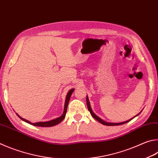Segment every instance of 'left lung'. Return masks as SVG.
<instances>
[{
  "mask_svg": "<svg viewBox=\"0 0 158 158\" xmlns=\"http://www.w3.org/2000/svg\"><path fill=\"white\" fill-rule=\"evenodd\" d=\"M86 102H87V106H88V110L90 111V114H91V115L93 116L94 119H95L96 120H97V121H98L99 122H100L101 123V124H104V125H106V126H118V125H122V124H126V123H127V122H130L131 119H133L134 117H135L136 116H137L138 115V114H137L136 116H135L134 117H133V118L132 119H129V120H127V121H126V122H121V123H110V122H104V120H102L101 118H99V117H97L95 114H94V113H93V111L92 110V109H91V107H90V102H89V100H88V97H86Z\"/></svg>",
  "mask_w": 158,
  "mask_h": 158,
  "instance_id": "1",
  "label": "left lung"
}]
</instances>
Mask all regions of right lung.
I'll return each mask as SVG.
<instances>
[{"label":"right lung","instance_id":"obj_1","mask_svg":"<svg viewBox=\"0 0 158 158\" xmlns=\"http://www.w3.org/2000/svg\"><path fill=\"white\" fill-rule=\"evenodd\" d=\"M74 91V89H71V90L68 92V93L66 96V99H65V107H64V113L62 114V115L61 117H58V118L56 119H54L51 120V121L49 122H36V123H31L30 122L27 121V120L23 118H22V117H20L18 114H17V115L19 116V117L20 119H21L23 121H24L25 122L28 123V124H31L33 126H35V127H54V126H55L56 124H59L60 122L63 121V119L65 118V114H66V112H67V108H68V103H69L70 101V97L72 95V93H73Z\"/></svg>","mask_w":158,"mask_h":158}]
</instances>
